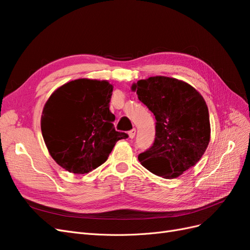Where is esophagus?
<instances>
[{
  "label": "esophagus",
  "mask_w": 250,
  "mask_h": 250,
  "mask_svg": "<svg viewBox=\"0 0 250 250\" xmlns=\"http://www.w3.org/2000/svg\"><path fill=\"white\" fill-rule=\"evenodd\" d=\"M135 132H137V131H135V129H131V130L128 131V135H129L130 139H133V138H134Z\"/></svg>",
  "instance_id": "obj_1"
}]
</instances>
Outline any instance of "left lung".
Listing matches in <instances>:
<instances>
[{
    "label": "left lung",
    "instance_id": "1",
    "mask_svg": "<svg viewBox=\"0 0 250 250\" xmlns=\"http://www.w3.org/2000/svg\"><path fill=\"white\" fill-rule=\"evenodd\" d=\"M155 117V139L139 154L143 167L164 178H174L199 162L209 143L207 103L188 83L155 76L131 87Z\"/></svg>",
    "mask_w": 250,
    "mask_h": 250
}]
</instances>
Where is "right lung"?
<instances>
[{"mask_svg":"<svg viewBox=\"0 0 250 250\" xmlns=\"http://www.w3.org/2000/svg\"><path fill=\"white\" fill-rule=\"evenodd\" d=\"M112 85L77 79L57 88L44 104L41 127L51 156L60 167L84 174L106 162L119 140L109 110Z\"/></svg>","mask_w":250,"mask_h":250,"instance_id":"obj_1","label":"right lung"}]
</instances>
